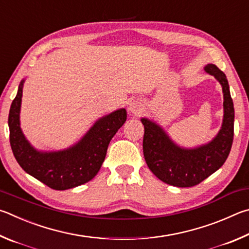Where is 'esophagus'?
Segmentation results:
<instances>
[{
  "mask_svg": "<svg viewBox=\"0 0 249 249\" xmlns=\"http://www.w3.org/2000/svg\"><path fill=\"white\" fill-rule=\"evenodd\" d=\"M128 109L130 112L133 113V115H138V113H140L143 110V106L141 103L137 102V100H133L132 103H130Z\"/></svg>",
  "mask_w": 249,
  "mask_h": 249,
  "instance_id": "obj_1",
  "label": "esophagus"
}]
</instances>
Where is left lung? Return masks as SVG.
<instances>
[{"label":"left lung","instance_id":"1","mask_svg":"<svg viewBox=\"0 0 249 249\" xmlns=\"http://www.w3.org/2000/svg\"><path fill=\"white\" fill-rule=\"evenodd\" d=\"M204 71L220 83L223 91V121L212 140L193 149L177 145L155 121L142 118L144 125L143 154L151 172L164 182L176 187H193L216 172L228 159L234 137V105L225 74L214 64Z\"/></svg>","mask_w":249,"mask_h":249}]
</instances>
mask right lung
I'll return each instance as SVG.
<instances>
[{
  "mask_svg": "<svg viewBox=\"0 0 249 249\" xmlns=\"http://www.w3.org/2000/svg\"><path fill=\"white\" fill-rule=\"evenodd\" d=\"M25 80H21L8 113L11 147L17 163L39 181L55 190L81 186L97 175L111 139L127 120L120 108L95 122L75 144L60 151H39L30 144L20 128V105Z\"/></svg>",
  "mask_w": 249,
  "mask_h": 249,
  "instance_id": "1",
  "label": "right lung"
}]
</instances>
